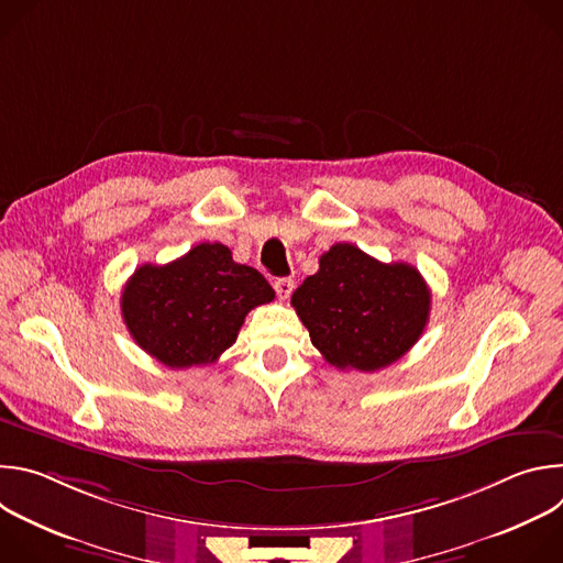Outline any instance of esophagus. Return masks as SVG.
<instances>
[{
    "label": "esophagus",
    "instance_id": "esophagus-1",
    "mask_svg": "<svg viewBox=\"0 0 563 563\" xmlns=\"http://www.w3.org/2000/svg\"><path fill=\"white\" fill-rule=\"evenodd\" d=\"M274 289H276V294H278V298H289L291 296V291H294V280L291 278H278L276 283H274Z\"/></svg>",
    "mask_w": 563,
    "mask_h": 563
}]
</instances>
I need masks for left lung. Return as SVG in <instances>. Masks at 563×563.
Masks as SVG:
<instances>
[{
  "label": "left lung",
  "instance_id": "1",
  "mask_svg": "<svg viewBox=\"0 0 563 563\" xmlns=\"http://www.w3.org/2000/svg\"><path fill=\"white\" fill-rule=\"evenodd\" d=\"M430 300L417 267L385 265L350 243L320 256L318 272L291 296L311 345L339 369L361 372L410 352L428 325Z\"/></svg>",
  "mask_w": 563,
  "mask_h": 563
}]
</instances>
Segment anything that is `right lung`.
I'll return each instance as SVG.
<instances>
[{"mask_svg": "<svg viewBox=\"0 0 563 563\" xmlns=\"http://www.w3.org/2000/svg\"><path fill=\"white\" fill-rule=\"evenodd\" d=\"M261 272L238 265L229 247L200 243L167 265H140L122 291L133 341L172 369L209 365L235 343L245 316L274 300Z\"/></svg>", "mask_w": 563, "mask_h": 563, "instance_id": "right-lung-1", "label": "right lung"}]
</instances>
